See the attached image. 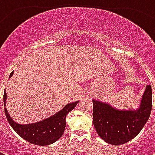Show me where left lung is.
Wrapping results in <instances>:
<instances>
[{"label": "left lung", "mask_w": 155, "mask_h": 155, "mask_svg": "<svg viewBox=\"0 0 155 155\" xmlns=\"http://www.w3.org/2000/svg\"><path fill=\"white\" fill-rule=\"evenodd\" d=\"M93 124L102 140L120 145L136 137L149 120L152 110V89L148 84L137 110H122L93 100Z\"/></svg>", "instance_id": "obj_1"}]
</instances>
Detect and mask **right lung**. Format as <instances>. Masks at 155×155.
Here are the masks:
<instances>
[{"label": "right lung", "mask_w": 155, "mask_h": 155, "mask_svg": "<svg viewBox=\"0 0 155 155\" xmlns=\"http://www.w3.org/2000/svg\"><path fill=\"white\" fill-rule=\"evenodd\" d=\"M13 73L14 71L11 73L10 78L12 77ZM6 98H7V94L5 91L3 96L5 114L12 129L22 139L33 144L40 145V146H45L54 143L63 135L66 124V115L76 106V104L79 102V101H75L74 103L68 104L61 111L44 120L34 124H20L15 123L10 116L8 111L5 108Z\"/></svg>", "instance_id": "right-lung-1"}]
</instances>
